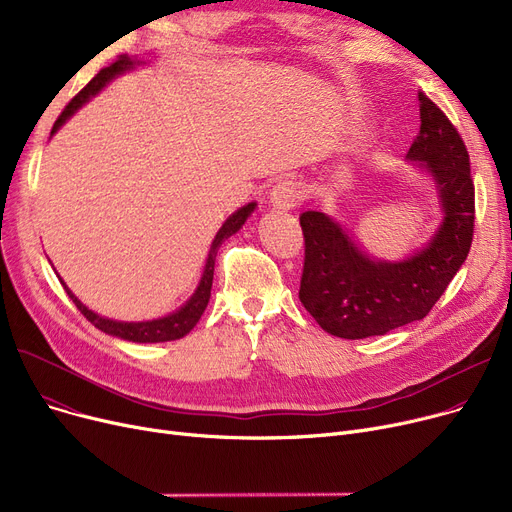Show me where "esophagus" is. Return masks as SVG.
<instances>
[{"label":"esophagus","mask_w":512,"mask_h":512,"mask_svg":"<svg viewBox=\"0 0 512 512\" xmlns=\"http://www.w3.org/2000/svg\"><path fill=\"white\" fill-rule=\"evenodd\" d=\"M305 201V193H303V186L297 182V180H280L270 193V203L276 207V209H294L299 207L301 203Z\"/></svg>","instance_id":"34e87169"}]
</instances>
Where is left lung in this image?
Here are the masks:
<instances>
[{
    "mask_svg": "<svg viewBox=\"0 0 512 512\" xmlns=\"http://www.w3.org/2000/svg\"><path fill=\"white\" fill-rule=\"evenodd\" d=\"M419 107L421 126L409 159L434 174L444 207V222L423 251L398 263L373 261L328 215L301 213L305 263L299 299L332 336H382L423 319L471 249L475 186L467 147L448 116L421 91Z\"/></svg>",
    "mask_w": 512,
    "mask_h": 512,
    "instance_id": "1",
    "label": "left lung"
}]
</instances>
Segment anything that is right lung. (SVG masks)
I'll list each match as a JSON object with an SVG mask.
<instances>
[{"label":"right lung","mask_w":512,"mask_h":512,"mask_svg":"<svg viewBox=\"0 0 512 512\" xmlns=\"http://www.w3.org/2000/svg\"><path fill=\"white\" fill-rule=\"evenodd\" d=\"M132 60L128 56H120L116 62H112L110 66H105L103 70H99L95 74V78L91 80V83L76 93L70 103L64 107V112L58 116L56 124H53L51 128V134L56 132L76 110L78 107H83V103H87L95 93H99L110 80L132 68ZM255 209V203H249L245 207H240L236 213H232L230 218L226 220V224L220 228V232L215 234L213 242H211V251H209V257H207V263H205V272H203V278L199 282V288L195 290V294L191 297V301H188L180 311L168 315V317H161V319H153V321H141V324H126V321H114V319H105V317H99L97 313L89 311L83 303H80L74 294L66 288L68 297L72 299V303L76 305V309L83 313L91 324L95 328H99L101 332L110 334V336H118L122 340H132V342H168V340H178L182 338L184 334L191 332L197 321L201 319L207 303H209V297H211V282H213V265H215V255H218V249L222 247V242L226 238H230L234 232L240 230V226L245 224V220L251 215V211ZM64 284V282H62Z\"/></svg>","instance_id":"add662e5"}]
</instances>
